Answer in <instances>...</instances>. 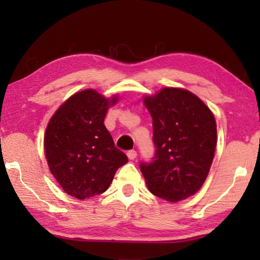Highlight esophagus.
<instances>
[{
  "label": "esophagus",
  "mask_w": 260,
  "mask_h": 260,
  "mask_svg": "<svg viewBox=\"0 0 260 260\" xmlns=\"http://www.w3.org/2000/svg\"><path fill=\"white\" fill-rule=\"evenodd\" d=\"M136 156H138V153H136L135 150H129L128 152H127V157H128L129 160H134Z\"/></svg>",
  "instance_id": "34e87169"
}]
</instances>
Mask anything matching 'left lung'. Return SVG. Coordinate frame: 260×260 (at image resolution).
Here are the masks:
<instances>
[{
	"label": "left lung",
	"mask_w": 260,
	"mask_h": 260,
	"mask_svg": "<svg viewBox=\"0 0 260 260\" xmlns=\"http://www.w3.org/2000/svg\"><path fill=\"white\" fill-rule=\"evenodd\" d=\"M152 118L155 158L141 164L149 191L179 202L200 190L217 146V122L203 101L183 88L164 87L144 95Z\"/></svg>",
	"instance_id": "8db88e82"
}]
</instances>
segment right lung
<instances>
[{
	"instance_id": "right-lung-1",
	"label": "right lung",
	"mask_w": 260,
	"mask_h": 260,
	"mask_svg": "<svg viewBox=\"0 0 260 260\" xmlns=\"http://www.w3.org/2000/svg\"><path fill=\"white\" fill-rule=\"evenodd\" d=\"M119 101L85 89L65 101L48 122L43 148L51 174L68 195L86 200L104 192L127 156L114 147L104 126L109 108Z\"/></svg>"
}]
</instances>
